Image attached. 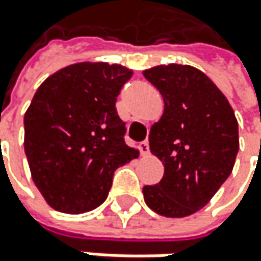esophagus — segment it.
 Instances as JSON below:
<instances>
[{
    "instance_id": "esophagus-1",
    "label": "esophagus",
    "mask_w": 261,
    "mask_h": 261,
    "mask_svg": "<svg viewBox=\"0 0 261 261\" xmlns=\"http://www.w3.org/2000/svg\"><path fill=\"white\" fill-rule=\"evenodd\" d=\"M139 148H141V153H142V155H148L150 147H148V142H147V141L141 142V144H139Z\"/></svg>"
}]
</instances>
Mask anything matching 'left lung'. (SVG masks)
Segmentation results:
<instances>
[{
  "mask_svg": "<svg viewBox=\"0 0 261 261\" xmlns=\"http://www.w3.org/2000/svg\"><path fill=\"white\" fill-rule=\"evenodd\" d=\"M144 76L163 97L164 111L150 128V152L164 166L160 183L144 186V200L166 218L203 208L232 174L240 148L235 113L219 87L199 68L156 65Z\"/></svg>",
  "mask_w": 261,
  "mask_h": 261,
  "instance_id": "8db88e82",
  "label": "left lung"
}]
</instances>
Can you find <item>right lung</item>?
<instances>
[{
  "instance_id": "right-lung-1",
  "label": "right lung",
  "mask_w": 261,
  "mask_h": 261,
  "mask_svg": "<svg viewBox=\"0 0 261 261\" xmlns=\"http://www.w3.org/2000/svg\"><path fill=\"white\" fill-rule=\"evenodd\" d=\"M133 70L76 62L49 75L24 113V153L34 185L61 213L101 205L114 170L139 156L125 144L116 100Z\"/></svg>"
}]
</instances>
